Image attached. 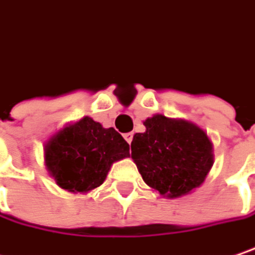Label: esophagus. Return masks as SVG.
Here are the masks:
<instances>
[{"mask_svg": "<svg viewBox=\"0 0 255 255\" xmlns=\"http://www.w3.org/2000/svg\"><path fill=\"white\" fill-rule=\"evenodd\" d=\"M124 138H126V141H127L128 144H131V141H132V132H126V134H124Z\"/></svg>", "mask_w": 255, "mask_h": 255, "instance_id": "1", "label": "esophagus"}]
</instances>
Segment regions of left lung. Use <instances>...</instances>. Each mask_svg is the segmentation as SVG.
<instances>
[{
  "instance_id": "1",
  "label": "left lung",
  "mask_w": 255,
  "mask_h": 255,
  "mask_svg": "<svg viewBox=\"0 0 255 255\" xmlns=\"http://www.w3.org/2000/svg\"><path fill=\"white\" fill-rule=\"evenodd\" d=\"M145 131L134 134L131 157L142 180L167 198L190 193L214 164L212 142L202 128L185 120L153 115Z\"/></svg>"
}]
</instances>
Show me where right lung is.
Instances as JSON below:
<instances>
[{"mask_svg": "<svg viewBox=\"0 0 255 255\" xmlns=\"http://www.w3.org/2000/svg\"><path fill=\"white\" fill-rule=\"evenodd\" d=\"M128 156L129 145L123 135L89 117L62 128L44 144L47 172L72 193L101 186L113 163Z\"/></svg>", "mask_w": 255, "mask_h": 255, "instance_id": "right-lung-1", "label": "right lung"}]
</instances>
